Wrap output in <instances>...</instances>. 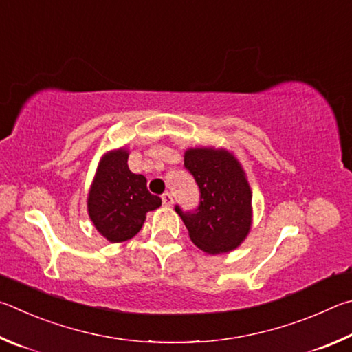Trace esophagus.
I'll return each instance as SVG.
<instances>
[{
  "label": "esophagus",
  "mask_w": 352,
  "mask_h": 352,
  "mask_svg": "<svg viewBox=\"0 0 352 352\" xmlns=\"http://www.w3.org/2000/svg\"><path fill=\"white\" fill-rule=\"evenodd\" d=\"M162 202L165 207H171L173 206V196L170 193H164L162 195Z\"/></svg>",
  "instance_id": "1"
}]
</instances>
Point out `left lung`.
<instances>
[{
	"mask_svg": "<svg viewBox=\"0 0 352 352\" xmlns=\"http://www.w3.org/2000/svg\"><path fill=\"white\" fill-rule=\"evenodd\" d=\"M184 165L201 190L195 212L184 213L176 206L192 243L208 255L238 249L254 221L252 190L241 162L226 148L195 146L184 153Z\"/></svg>",
	"mask_w": 352,
	"mask_h": 352,
	"instance_id": "left-lung-1",
	"label": "left lung"
}]
</instances>
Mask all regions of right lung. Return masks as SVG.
I'll use <instances>...</instances> for the list:
<instances>
[{"label":"right lung","instance_id":"1","mask_svg":"<svg viewBox=\"0 0 352 352\" xmlns=\"http://www.w3.org/2000/svg\"><path fill=\"white\" fill-rule=\"evenodd\" d=\"M128 148L100 157L88 193V214L96 230L109 243H123L140 232L146 213L162 204L146 188L145 176L128 168Z\"/></svg>","mask_w":352,"mask_h":352}]
</instances>
